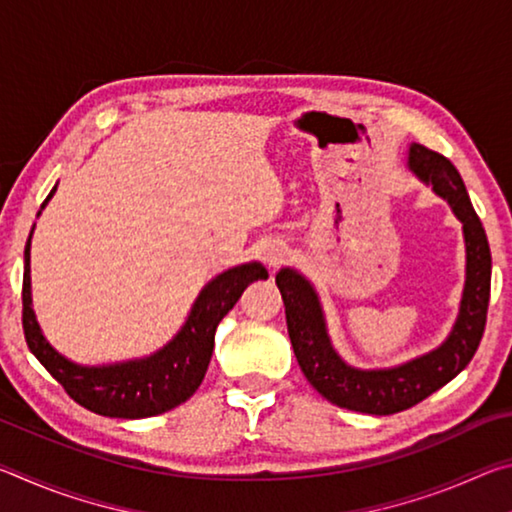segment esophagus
Masks as SVG:
<instances>
[{"label": "esophagus", "instance_id": "esophagus-1", "mask_svg": "<svg viewBox=\"0 0 512 512\" xmlns=\"http://www.w3.org/2000/svg\"><path fill=\"white\" fill-rule=\"evenodd\" d=\"M287 257H289V248H287V244H282V241H275V244L268 246L264 253L266 264L271 268L282 266L284 262H287Z\"/></svg>", "mask_w": 512, "mask_h": 512}]
</instances>
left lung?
Here are the masks:
<instances>
[{"instance_id": "8db88e82", "label": "left lung", "mask_w": 512, "mask_h": 512, "mask_svg": "<svg viewBox=\"0 0 512 512\" xmlns=\"http://www.w3.org/2000/svg\"><path fill=\"white\" fill-rule=\"evenodd\" d=\"M409 169L422 183L431 185L438 196H443L452 205L456 219L463 223L465 289L461 311L443 345L395 368H352L332 348L323 307L307 277L293 268H282L275 275V284L284 300L289 339L300 368L309 384L341 409L370 415H391L411 409L452 381L472 361L485 329L492 257L488 237L467 196L461 173L445 155L415 142L409 149Z\"/></svg>"}]
</instances>
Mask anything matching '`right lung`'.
Here are the masks:
<instances>
[{"mask_svg": "<svg viewBox=\"0 0 512 512\" xmlns=\"http://www.w3.org/2000/svg\"><path fill=\"white\" fill-rule=\"evenodd\" d=\"M51 189L40 210H45ZM40 214V212H38ZM31 237L24 248L22 327L24 339L36 359L49 370L65 393L85 409L108 418H151L176 409L196 393L210 366L214 332L223 316L237 305L241 293L255 280H266L268 271L259 262L241 264L216 275L198 293L180 332L151 357L112 363V366H79L51 348L42 336L31 309Z\"/></svg>", "mask_w": 512, "mask_h": 512, "instance_id": "1", "label": "right lung"}]
</instances>
